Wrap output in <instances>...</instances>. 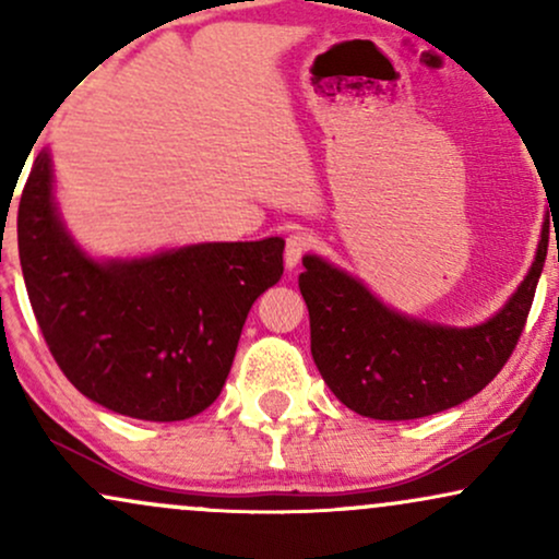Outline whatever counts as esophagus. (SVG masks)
Listing matches in <instances>:
<instances>
[{
  "label": "esophagus",
  "instance_id": "esophagus-1",
  "mask_svg": "<svg viewBox=\"0 0 559 559\" xmlns=\"http://www.w3.org/2000/svg\"><path fill=\"white\" fill-rule=\"evenodd\" d=\"M310 247H312V236L307 234V230H294V234L288 236V239H286V252H284V262H286L288 271L299 265L301 254H305Z\"/></svg>",
  "mask_w": 559,
  "mask_h": 559
}]
</instances>
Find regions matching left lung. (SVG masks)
I'll list each match as a JSON object with an SVG mask.
<instances>
[{"mask_svg":"<svg viewBox=\"0 0 559 559\" xmlns=\"http://www.w3.org/2000/svg\"><path fill=\"white\" fill-rule=\"evenodd\" d=\"M547 243L544 221L523 284L497 316L473 329L400 316L357 278L307 254L299 292L310 310V349L320 376L338 402L376 420L426 418L471 400L504 368L521 338Z\"/></svg>","mask_w":559,"mask_h":559,"instance_id":"1","label":"left lung"}]
</instances>
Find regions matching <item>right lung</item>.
Instances as JSON below:
<instances>
[{
	"label": "right lung",
	"mask_w": 559,
	"mask_h": 559,
	"mask_svg": "<svg viewBox=\"0 0 559 559\" xmlns=\"http://www.w3.org/2000/svg\"><path fill=\"white\" fill-rule=\"evenodd\" d=\"M17 252L49 352L83 396L139 420H186L217 400L254 299L284 275V239L191 243L96 262L57 215L38 152L17 207Z\"/></svg>",
	"instance_id": "1"
}]
</instances>
